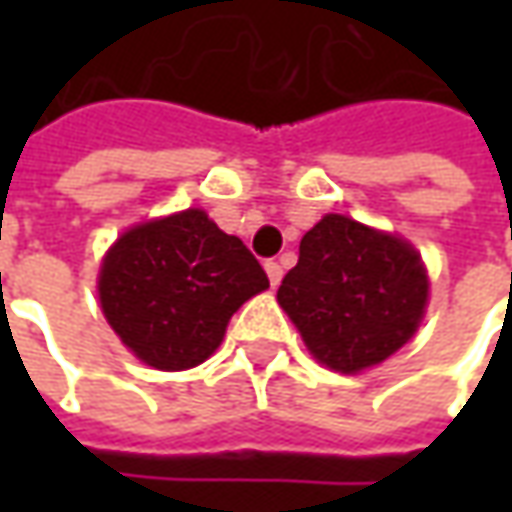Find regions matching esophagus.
I'll use <instances>...</instances> for the list:
<instances>
[{
  "label": "esophagus",
  "instance_id": "esophagus-1",
  "mask_svg": "<svg viewBox=\"0 0 512 512\" xmlns=\"http://www.w3.org/2000/svg\"><path fill=\"white\" fill-rule=\"evenodd\" d=\"M265 270H267V279H270V285L276 287L279 282H282V273H285V270H282V265H279V262H273V259H270V262H265Z\"/></svg>",
  "mask_w": 512,
  "mask_h": 512
}]
</instances>
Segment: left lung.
Masks as SVG:
<instances>
[{
    "mask_svg": "<svg viewBox=\"0 0 512 512\" xmlns=\"http://www.w3.org/2000/svg\"><path fill=\"white\" fill-rule=\"evenodd\" d=\"M427 293V270L410 242L327 213L302 236L276 299L316 362L359 373L419 330Z\"/></svg>",
    "mask_w": 512,
    "mask_h": 512,
    "instance_id": "1",
    "label": "left lung"
}]
</instances>
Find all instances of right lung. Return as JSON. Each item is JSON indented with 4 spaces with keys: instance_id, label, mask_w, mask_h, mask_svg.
<instances>
[{
    "instance_id": "obj_1",
    "label": "right lung",
    "mask_w": 512,
    "mask_h": 512,
    "mask_svg": "<svg viewBox=\"0 0 512 512\" xmlns=\"http://www.w3.org/2000/svg\"><path fill=\"white\" fill-rule=\"evenodd\" d=\"M267 287L245 242L199 207L125 230L99 270L108 325L156 370L205 362L225 339L230 316Z\"/></svg>"
}]
</instances>
